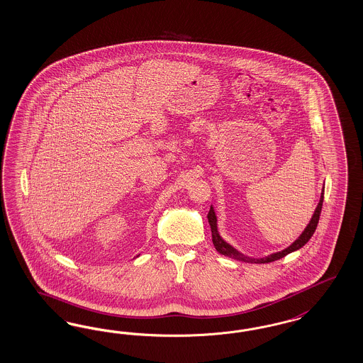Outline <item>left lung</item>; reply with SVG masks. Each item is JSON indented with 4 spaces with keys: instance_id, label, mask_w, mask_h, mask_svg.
Instances as JSON below:
<instances>
[{
    "instance_id": "1",
    "label": "left lung",
    "mask_w": 363,
    "mask_h": 363,
    "mask_svg": "<svg viewBox=\"0 0 363 363\" xmlns=\"http://www.w3.org/2000/svg\"><path fill=\"white\" fill-rule=\"evenodd\" d=\"M323 195H325V187H323L322 195H320V200H319V203H318V207L315 208V212H314V215H313L311 220H310V223L307 224V227L304 228V231L302 233V235H301V236L294 242L293 245L290 247H287V248H286V250H283V251L275 252V254H271L269 257H260V259L245 257L243 254H240L239 251H236L234 247L230 246L228 243H225V242L223 240L222 238H220V235L218 233L215 212H213V208L211 207L210 212H208L207 218H208V223H210L211 225V233H212V243H213V247L216 248V251H218L219 254H222L224 257H233V259L240 260V262H246V263H269V262H274V260H278V259H281V257H284L287 254H290V252H293V251H296V250L302 248V247H303L304 245L311 239V236L314 235V233H315L316 225H318L319 216H320V211H322V204H323Z\"/></svg>"
}]
</instances>
